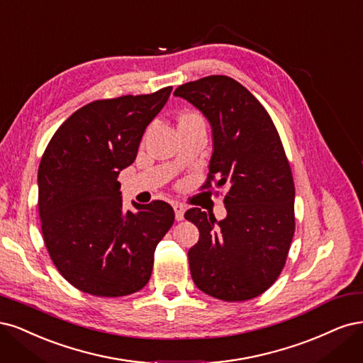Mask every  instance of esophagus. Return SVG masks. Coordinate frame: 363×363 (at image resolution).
<instances>
[{
  "mask_svg": "<svg viewBox=\"0 0 363 363\" xmlns=\"http://www.w3.org/2000/svg\"><path fill=\"white\" fill-rule=\"evenodd\" d=\"M173 209H174V218H177L178 221L184 220L185 206H184V205H181V203H174V205H173Z\"/></svg>",
  "mask_w": 363,
  "mask_h": 363,
  "instance_id": "esophagus-1",
  "label": "esophagus"
}]
</instances>
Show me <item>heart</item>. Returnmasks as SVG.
<instances>
[{"mask_svg": "<svg viewBox=\"0 0 363 363\" xmlns=\"http://www.w3.org/2000/svg\"><path fill=\"white\" fill-rule=\"evenodd\" d=\"M189 118H197V116H194V114H186V116H184L182 119H189Z\"/></svg>", "mask_w": 363, "mask_h": 363, "instance_id": "b5f03b06", "label": "heart"}]
</instances>
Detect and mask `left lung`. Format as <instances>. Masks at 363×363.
<instances>
[{"instance_id": "obj_1", "label": "left lung", "mask_w": 363, "mask_h": 363, "mask_svg": "<svg viewBox=\"0 0 363 363\" xmlns=\"http://www.w3.org/2000/svg\"><path fill=\"white\" fill-rule=\"evenodd\" d=\"M211 126L213 155L203 189L228 186L226 217L201 208L185 218L201 232L189 250L196 286L225 301L258 297L282 272L294 235V181L276 126L238 81L213 75L179 86Z\"/></svg>"}]
</instances>
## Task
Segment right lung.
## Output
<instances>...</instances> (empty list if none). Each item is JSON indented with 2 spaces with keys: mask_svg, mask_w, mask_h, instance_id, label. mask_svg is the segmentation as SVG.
Returning a JSON list of instances; mask_svg holds the SVG:
<instances>
[{
  "mask_svg": "<svg viewBox=\"0 0 363 363\" xmlns=\"http://www.w3.org/2000/svg\"><path fill=\"white\" fill-rule=\"evenodd\" d=\"M170 93L164 87L90 102L46 146L38 172L43 241L57 270L87 294L122 297L142 289L157 245L173 225L166 202L123 209L118 181Z\"/></svg>",
  "mask_w": 363,
  "mask_h": 363,
  "instance_id": "add662e5",
  "label": "right lung"
}]
</instances>
